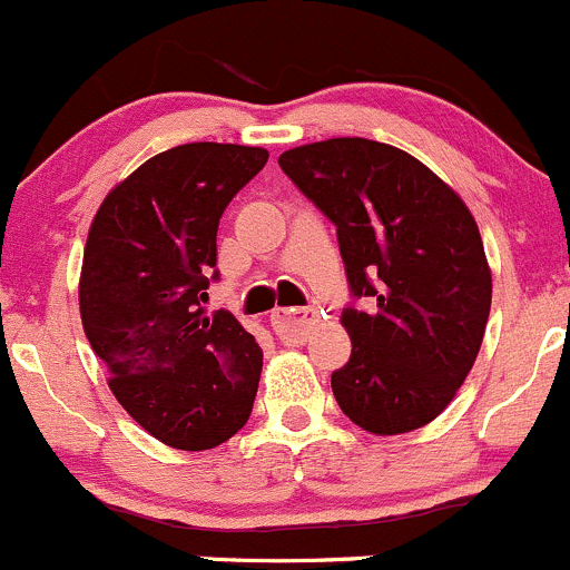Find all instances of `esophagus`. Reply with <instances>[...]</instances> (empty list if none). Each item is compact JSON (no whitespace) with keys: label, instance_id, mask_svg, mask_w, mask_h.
Returning a JSON list of instances; mask_svg holds the SVG:
<instances>
[{"label":"esophagus","instance_id":"34e87169","mask_svg":"<svg viewBox=\"0 0 570 570\" xmlns=\"http://www.w3.org/2000/svg\"><path fill=\"white\" fill-rule=\"evenodd\" d=\"M312 321H315V309L312 307H277L272 312V326L283 342H307Z\"/></svg>","mask_w":570,"mask_h":570}]
</instances>
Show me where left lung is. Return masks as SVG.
<instances>
[{"label": "left lung", "mask_w": 570, "mask_h": 570, "mask_svg": "<svg viewBox=\"0 0 570 570\" xmlns=\"http://www.w3.org/2000/svg\"><path fill=\"white\" fill-rule=\"evenodd\" d=\"M279 168L336 225L351 361L332 375L342 413L372 434L426 426L473 370L492 307V272L464 200L424 163L366 138L279 155Z\"/></svg>", "instance_id": "8db88e82"}]
</instances>
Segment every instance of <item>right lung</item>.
Returning <instances> with one entry per match:
<instances>
[{
    "mask_svg": "<svg viewBox=\"0 0 570 570\" xmlns=\"http://www.w3.org/2000/svg\"><path fill=\"white\" fill-rule=\"evenodd\" d=\"M266 160L261 146H174L119 181L91 219L83 332L119 405L170 449H214L253 413L263 351L204 302L219 277V217Z\"/></svg>",
    "mask_w": 570,
    "mask_h": 570,
    "instance_id": "add662e5",
    "label": "right lung"
}]
</instances>
